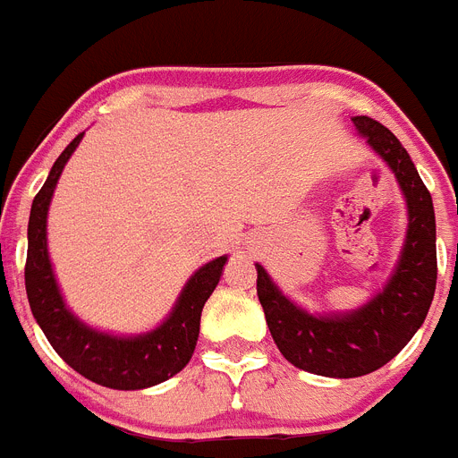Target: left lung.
I'll use <instances>...</instances> for the list:
<instances>
[{"mask_svg": "<svg viewBox=\"0 0 458 458\" xmlns=\"http://www.w3.org/2000/svg\"><path fill=\"white\" fill-rule=\"evenodd\" d=\"M353 123L390 165L408 204L406 245L383 293L351 314L311 317L257 264V295L279 353L298 369L330 378H355L387 365L427 318L438 277L434 201L411 156L378 121L355 116Z\"/></svg>", "mask_w": 458, "mask_h": 458, "instance_id": "1", "label": "left lung"}]
</instances>
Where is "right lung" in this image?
Instances as JSON below:
<instances>
[{"label":"right lung","instance_id":"add662e5","mask_svg":"<svg viewBox=\"0 0 458 458\" xmlns=\"http://www.w3.org/2000/svg\"><path fill=\"white\" fill-rule=\"evenodd\" d=\"M84 132L64 148L52 165L50 176L34 197L27 229V264H24V286L30 298L31 314L40 330L46 333L52 349L62 355L68 367L84 378L112 387V390H141L179 374L190 362L199 337V318L206 301L220 282L226 257H217L190 277L179 302L167 321L153 333L140 337H114L87 327L72 317L56 289L47 259L46 220L52 192L64 172V165L78 148Z\"/></svg>","mask_w":458,"mask_h":458}]
</instances>
